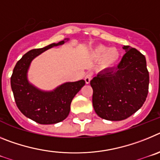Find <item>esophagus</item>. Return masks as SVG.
<instances>
[{
	"mask_svg": "<svg viewBox=\"0 0 160 160\" xmlns=\"http://www.w3.org/2000/svg\"><path fill=\"white\" fill-rule=\"evenodd\" d=\"M84 79L86 83H87V84H89V83L90 82V80L92 79V74H91V73H88V74L86 75V77H85Z\"/></svg>",
	"mask_w": 160,
	"mask_h": 160,
	"instance_id": "esophagus-1",
	"label": "esophagus"
}]
</instances>
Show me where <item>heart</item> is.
<instances>
[{
	"label": "heart",
	"mask_w": 160,
	"mask_h": 160,
	"mask_svg": "<svg viewBox=\"0 0 160 160\" xmlns=\"http://www.w3.org/2000/svg\"><path fill=\"white\" fill-rule=\"evenodd\" d=\"M90 56L94 59H99L100 67L104 70L112 69L118 64L121 53L115 47H110L98 44L90 49Z\"/></svg>",
	"instance_id": "obj_1"
}]
</instances>
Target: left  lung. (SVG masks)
Segmentation results:
<instances>
[{"mask_svg": "<svg viewBox=\"0 0 160 160\" xmlns=\"http://www.w3.org/2000/svg\"><path fill=\"white\" fill-rule=\"evenodd\" d=\"M122 49L126 53L118 67L102 70L90 81L94 111L110 121H121L135 114L148 94L145 56L129 46Z\"/></svg>", "mask_w": 160, "mask_h": 160, "instance_id": "8db88e82", "label": "left lung"}]
</instances>
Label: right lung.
Wrapping results in <instances>:
<instances>
[{
	"instance_id": "add662e5",
	"label": "right lung",
	"mask_w": 160,
	"mask_h": 160,
	"mask_svg": "<svg viewBox=\"0 0 160 160\" xmlns=\"http://www.w3.org/2000/svg\"><path fill=\"white\" fill-rule=\"evenodd\" d=\"M70 38L46 47L34 49L23 55L17 62L11 77V88L20 111L25 117L40 124H55L67 118L73 97L85 85L83 79L68 82L53 90H43L29 82L28 71L32 61L43 52L62 46Z\"/></svg>"
}]
</instances>
